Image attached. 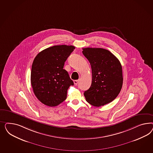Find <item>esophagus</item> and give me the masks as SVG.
Here are the masks:
<instances>
[{
    "label": "esophagus",
    "mask_w": 153,
    "mask_h": 153,
    "mask_svg": "<svg viewBox=\"0 0 153 153\" xmlns=\"http://www.w3.org/2000/svg\"><path fill=\"white\" fill-rule=\"evenodd\" d=\"M74 85H75V86H77V84L79 83V80H74Z\"/></svg>",
    "instance_id": "1"
}]
</instances>
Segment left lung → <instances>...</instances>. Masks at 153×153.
Listing matches in <instances>:
<instances>
[{
  "label": "left lung",
  "instance_id": "8db88e82",
  "mask_svg": "<svg viewBox=\"0 0 153 153\" xmlns=\"http://www.w3.org/2000/svg\"><path fill=\"white\" fill-rule=\"evenodd\" d=\"M82 49L92 71L91 85L85 91L84 96L93 106H103L114 100L120 93L123 84L122 65L108 50L93 48Z\"/></svg>",
  "mask_w": 153,
  "mask_h": 153
}]
</instances>
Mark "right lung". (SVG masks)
Segmentation results:
<instances>
[{
	"instance_id": "1",
	"label": "right lung",
	"mask_w": 153,
	"mask_h": 153,
	"mask_svg": "<svg viewBox=\"0 0 153 153\" xmlns=\"http://www.w3.org/2000/svg\"><path fill=\"white\" fill-rule=\"evenodd\" d=\"M75 47L55 45L40 52L33 61L31 83L34 94L42 104L56 107L65 101L67 90L74 85L65 62Z\"/></svg>"
}]
</instances>
